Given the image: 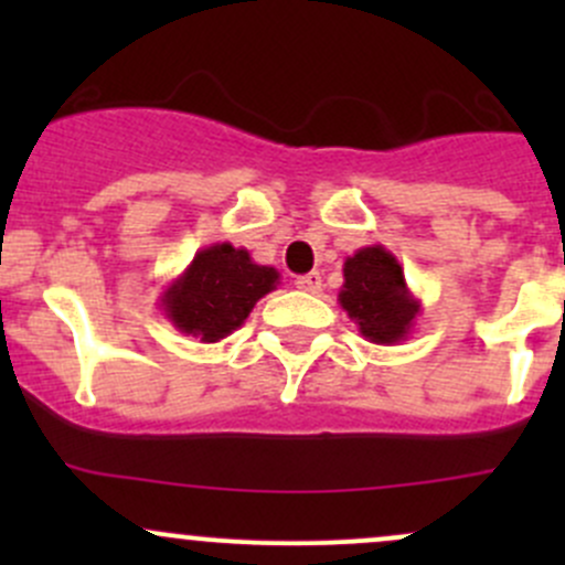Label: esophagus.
<instances>
[{
    "label": "esophagus",
    "mask_w": 565,
    "mask_h": 565,
    "mask_svg": "<svg viewBox=\"0 0 565 565\" xmlns=\"http://www.w3.org/2000/svg\"><path fill=\"white\" fill-rule=\"evenodd\" d=\"M298 289H303V292H319V289H322V276H319L317 270H311V273H306V276H298Z\"/></svg>",
    "instance_id": "obj_1"
}]
</instances>
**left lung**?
I'll return each mask as SVG.
<instances>
[{"instance_id": "8db88e82", "label": "left lung", "mask_w": 565, "mask_h": 565, "mask_svg": "<svg viewBox=\"0 0 565 565\" xmlns=\"http://www.w3.org/2000/svg\"><path fill=\"white\" fill-rule=\"evenodd\" d=\"M339 303L372 344H398L420 317V300L404 281V267L385 246L358 248L344 259Z\"/></svg>"}]
</instances>
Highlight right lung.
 <instances>
[{
	"label": "right lung",
	"instance_id": "right-lung-1",
	"mask_svg": "<svg viewBox=\"0 0 565 565\" xmlns=\"http://www.w3.org/2000/svg\"><path fill=\"white\" fill-rule=\"evenodd\" d=\"M278 270L256 265L246 248L213 243L161 292V311L180 333L215 344L246 322L254 306L278 287Z\"/></svg>",
	"mask_w": 565,
	"mask_h": 565
}]
</instances>
